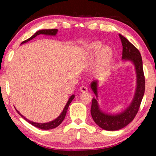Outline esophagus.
I'll use <instances>...</instances> for the list:
<instances>
[{"instance_id": "34e87169", "label": "esophagus", "mask_w": 156, "mask_h": 156, "mask_svg": "<svg viewBox=\"0 0 156 156\" xmlns=\"http://www.w3.org/2000/svg\"><path fill=\"white\" fill-rule=\"evenodd\" d=\"M87 87L85 86H82L80 87V92H82V93H84V92H87Z\"/></svg>"}]
</instances>
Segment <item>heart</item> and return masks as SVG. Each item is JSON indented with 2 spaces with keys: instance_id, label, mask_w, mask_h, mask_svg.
<instances>
[{
  "instance_id": "heart-1",
  "label": "heart",
  "mask_w": 156,
  "mask_h": 156,
  "mask_svg": "<svg viewBox=\"0 0 156 156\" xmlns=\"http://www.w3.org/2000/svg\"><path fill=\"white\" fill-rule=\"evenodd\" d=\"M99 41H94L84 47L83 56L85 58H91L96 56L93 65V72L102 74L109 67L113 58V49L109 46H103Z\"/></svg>"
}]
</instances>
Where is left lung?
<instances>
[{
	"label": "left lung",
	"instance_id": "left-lung-1",
	"mask_svg": "<svg viewBox=\"0 0 156 156\" xmlns=\"http://www.w3.org/2000/svg\"><path fill=\"white\" fill-rule=\"evenodd\" d=\"M122 45L123 61L131 62L134 65L136 75V87L135 93L131 103L122 112L111 114L100 109L98 104V80H94L90 84L96 97L91 102V114L98 126L107 131H117L128 125L138 112L145 89V80L142 67V60L140 53L125 37L119 34Z\"/></svg>",
	"mask_w": 156,
	"mask_h": 156
}]
</instances>
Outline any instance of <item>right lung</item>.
I'll return each mask as SVG.
<instances>
[{
  "instance_id": "right-lung-1",
  "label": "right lung",
  "mask_w": 156,
  "mask_h": 156,
  "mask_svg": "<svg viewBox=\"0 0 156 156\" xmlns=\"http://www.w3.org/2000/svg\"><path fill=\"white\" fill-rule=\"evenodd\" d=\"M57 33H58L57 29H54V30H39L38 31H36V32L32 36L30 37V38H28L27 40L23 41V43H21V44L27 43L28 41L32 40L33 38H35V37H36L37 36L40 35V34H43V35H45V36H56ZM74 98H75V95L74 94L72 95V96L69 97V98L67 104L65 105L64 109H63L61 113H60V114L58 116L56 119L50 121V122H48L41 123V122H33V121H31L30 120H28L27 118H26L25 116L21 114V113L19 112H18V111L16 109V108H15V109H16V112H18V114H19L21 116V117L23 118V119H25L26 121H27V122H28L29 123H30L31 125H32L33 126H36V127H37V128H39L41 129H43V130H49V129H54V128L57 127L58 126H59L60 124L62 123V121L64 120V119H65L66 114H67L68 107H69V106L70 103L72 102V101L73 100Z\"/></svg>"
}]
</instances>
